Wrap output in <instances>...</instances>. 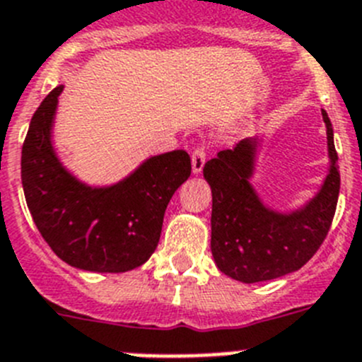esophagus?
<instances>
[{
  "label": "esophagus",
  "instance_id": "1",
  "mask_svg": "<svg viewBox=\"0 0 362 362\" xmlns=\"http://www.w3.org/2000/svg\"><path fill=\"white\" fill-rule=\"evenodd\" d=\"M204 163H206V152H204V148H195L194 154H192V172L201 174Z\"/></svg>",
  "mask_w": 362,
  "mask_h": 362
}]
</instances>
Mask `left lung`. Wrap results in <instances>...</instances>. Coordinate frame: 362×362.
Returning a JSON list of instances; mask_svg holds the SVG:
<instances>
[{
	"mask_svg": "<svg viewBox=\"0 0 362 362\" xmlns=\"http://www.w3.org/2000/svg\"><path fill=\"white\" fill-rule=\"evenodd\" d=\"M328 172L320 190L294 210H274L253 187L260 136L242 140L233 151H221L203 168L211 188V255L226 276L242 284L274 280L303 267L327 237L337 197L339 167L334 129L327 111Z\"/></svg>",
	"mask_w": 362,
	"mask_h": 362,
	"instance_id": "8db88e82",
	"label": "left lung"
}]
</instances>
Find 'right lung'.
Listing matches in <instances>:
<instances>
[{
    "mask_svg": "<svg viewBox=\"0 0 362 362\" xmlns=\"http://www.w3.org/2000/svg\"><path fill=\"white\" fill-rule=\"evenodd\" d=\"M57 86L32 116L21 152V183L39 233L61 260L89 273H125L158 247L165 210L190 177V156H151L124 179L89 185L61 161L53 145Z\"/></svg>",
    "mask_w": 362,
    "mask_h": 362,
    "instance_id": "obj_1",
    "label": "right lung"
}]
</instances>
